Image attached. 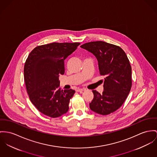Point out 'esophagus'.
<instances>
[{
  "label": "esophagus",
  "mask_w": 157,
  "mask_h": 157,
  "mask_svg": "<svg viewBox=\"0 0 157 157\" xmlns=\"http://www.w3.org/2000/svg\"><path fill=\"white\" fill-rule=\"evenodd\" d=\"M86 90L85 89V88H78L77 89H76V91L77 92H81V93H82V91H85Z\"/></svg>",
  "instance_id": "obj_1"
}]
</instances>
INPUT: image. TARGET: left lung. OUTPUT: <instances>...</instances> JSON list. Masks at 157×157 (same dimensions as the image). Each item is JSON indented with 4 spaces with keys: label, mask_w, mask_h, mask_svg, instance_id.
Returning a JSON list of instances; mask_svg holds the SVG:
<instances>
[{
    "label": "left lung",
    "mask_w": 157,
    "mask_h": 157,
    "mask_svg": "<svg viewBox=\"0 0 157 157\" xmlns=\"http://www.w3.org/2000/svg\"><path fill=\"white\" fill-rule=\"evenodd\" d=\"M97 58L100 74L105 76L104 90L100 94L93 90L90 108L106 115L120 108L128 96L132 85V67L121 47L103 41L90 42L81 46Z\"/></svg>",
    "instance_id": "left-lung-1"
}]
</instances>
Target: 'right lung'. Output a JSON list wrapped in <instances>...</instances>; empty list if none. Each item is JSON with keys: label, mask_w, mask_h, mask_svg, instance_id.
I'll return each mask as SVG.
<instances>
[{"label": "right lung", "mask_w": 157, "mask_h": 157, "mask_svg": "<svg viewBox=\"0 0 157 157\" xmlns=\"http://www.w3.org/2000/svg\"><path fill=\"white\" fill-rule=\"evenodd\" d=\"M80 43H57L37 46L25 61L24 76L27 92L32 104L42 113L57 118L69 110L75 91L60 88L59 76L64 73V60Z\"/></svg>", "instance_id": "1"}]
</instances>
